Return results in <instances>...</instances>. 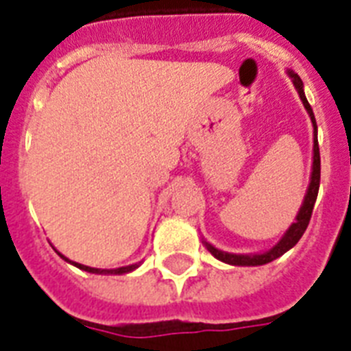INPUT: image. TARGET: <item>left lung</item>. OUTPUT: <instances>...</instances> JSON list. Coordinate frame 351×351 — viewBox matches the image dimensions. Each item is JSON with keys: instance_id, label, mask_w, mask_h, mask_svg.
Segmentation results:
<instances>
[{"instance_id": "1", "label": "left lung", "mask_w": 351, "mask_h": 351, "mask_svg": "<svg viewBox=\"0 0 351 351\" xmlns=\"http://www.w3.org/2000/svg\"><path fill=\"white\" fill-rule=\"evenodd\" d=\"M287 73H289V77L292 79V82H294L295 90H298L299 93V99L303 102L304 110H306V113L310 115V121H312V126H314V156H312V160L314 162H312V175H310L308 189H306V195H304L303 205H301V209H299L298 216H295V221L290 225L289 229H287V232L283 234V238H281L272 249L265 250V252H258V254H232V252H225V250L216 249L215 245L204 241L210 254L227 265H234V267H258V265H265L270 263V261H274V259H278L279 256H283L287 250L292 249V247L301 240V236L304 234V230L308 227L310 218H312L314 204L315 200H317L319 182H321V156H319L317 124H315L314 111H312L308 101H306V97H304L303 81H301L298 73L292 72V70H287Z\"/></svg>"}]
</instances>
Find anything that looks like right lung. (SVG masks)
I'll list each match as a JSON object with an SVG mask.
<instances>
[{
	"instance_id": "1",
	"label": "right lung",
	"mask_w": 351,
	"mask_h": 351,
	"mask_svg": "<svg viewBox=\"0 0 351 351\" xmlns=\"http://www.w3.org/2000/svg\"><path fill=\"white\" fill-rule=\"evenodd\" d=\"M56 250V249H53ZM57 254L61 256L64 261H68V263H72L73 267H77V269L81 270H86V272H90V274H104V276H121V274H128V272H133L135 269H138V265L141 263H135V265H128V267H119V269H93V267H86V265H81V263H75V261H70V259L66 258V256H62L59 250H56Z\"/></svg>"
}]
</instances>
